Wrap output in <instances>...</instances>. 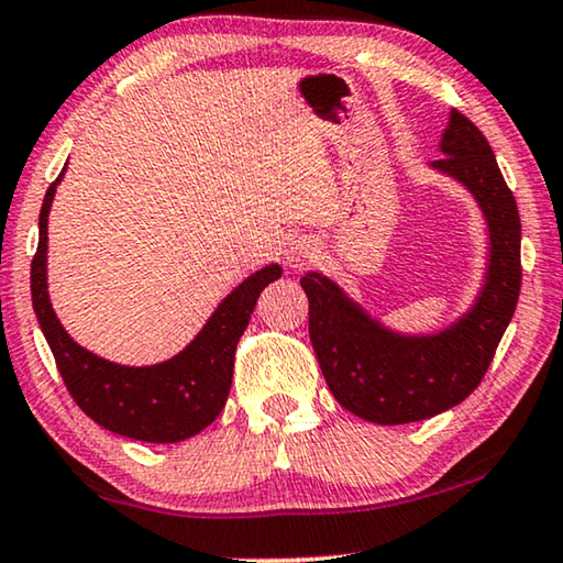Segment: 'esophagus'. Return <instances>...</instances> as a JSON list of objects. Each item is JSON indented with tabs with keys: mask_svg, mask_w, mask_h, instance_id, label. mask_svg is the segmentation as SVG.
I'll return each instance as SVG.
<instances>
[{
	"mask_svg": "<svg viewBox=\"0 0 563 563\" xmlns=\"http://www.w3.org/2000/svg\"><path fill=\"white\" fill-rule=\"evenodd\" d=\"M313 257H316V245L310 243V240H306V238L292 240V243L288 245V250H285V263H288L290 267L308 265L310 261H313Z\"/></svg>",
	"mask_w": 563,
	"mask_h": 563,
	"instance_id": "obj_1",
	"label": "esophagus"
}]
</instances>
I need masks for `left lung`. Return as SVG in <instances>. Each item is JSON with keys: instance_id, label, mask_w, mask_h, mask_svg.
I'll return each instance as SVG.
<instances>
[{"instance_id": "obj_1", "label": "left lung", "mask_w": 563, "mask_h": 563, "mask_svg": "<svg viewBox=\"0 0 563 563\" xmlns=\"http://www.w3.org/2000/svg\"><path fill=\"white\" fill-rule=\"evenodd\" d=\"M441 159L428 167L466 187L488 230L484 283L466 313L435 333H400L358 300L310 271L308 333L330 394L363 421L400 426L439 416L474 394L486 376L521 290V220L494 150L468 118L453 110Z\"/></svg>"}]
</instances>
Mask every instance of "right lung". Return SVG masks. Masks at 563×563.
<instances>
[{
    "label": "right lung",
    "mask_w": 563,
    "mask_h": 563,
    "mask_svg": "<svg viewBox=\"0 0 563 563\" xmlns=\"http://www.w3.org/2000/svg\"><path fill=\"white\" fill-rule=\"evenodd\" d=\"M49 185L40 210V245L32 261V306L55 355L59 376L75 404L107 431L147 443H177L200 433L220 416L233 386L235 347L245 333L265 285L278 280V263L230 290L216 313L180 353L155 365H122L100 358L73 341L59 323L47 292V220L57 185Z\"/></svg>",
    "instance_id": "add662e5"
}]
</instances>
